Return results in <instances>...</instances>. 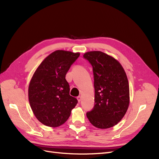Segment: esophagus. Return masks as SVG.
I'll list each match as a JSON object with an SVG mask.
<instances>
[{
	"label": "esophagus",
	"instance_id": "1",
	"mask_svg": "<svg viewBox=\"0 0 159 159\" xmlns=\"http://www.w3.org/2000/svg\"><path fill=\"white\" fill-rule=\"evenodd\" d=\"M77 99H78V102H80L81 100V96H78V97L77 98Z\"/></svg>",
	"mask_w": 159,
	"mask_h": 159
}]
</instances>
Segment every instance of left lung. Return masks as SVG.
<instances>
[{"label": "left lung", "instance_id": "obj_1", "mask_svg": "<svg viewBox=\"0 0 159 159\" xmlns=\"http://www.w3.org/2000/svg\"><path fill=\"white\" fill-rule=\"evenodd\" d=\"M84 57L93 67L95 88L94 107L86 115L95 127H112L123 119L129 105L125 71L118 60L101 51L87 52Z\"/></svg>", "mask_w": 159, "mask_h": 159}]
</instances>
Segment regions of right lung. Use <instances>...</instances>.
Here are the masks:
<instances>
[{
    "mask_svg": "<svg viewBox=\"0 0 159 159\" xmlns=\"http://www.w3.org/2000/svg\"><path fill=\"white\" fill-rule=\"evenodd\" d=\"M80 52L56 50L48 56L34 73L28 86V99L36 119L44 125L64 124L78 103L70 95L66 75Z\"/></svg>",
    "mask_w": 159,
    "mask_h": 159,
    "instance_id": "add662e5",
    "label": "right lung"
}]
</instances>
